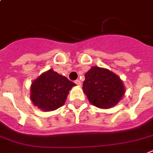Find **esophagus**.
Segmentation results:
<instances>
[{"label":"esophagus","mask_w":153,"mask_h":153,"mask_svg":"<svg viewBox=\"0 0 153 153\" xmlns=\"http://www.w3.org/2000/svg\"><path fill=\"white\" fill-rule=\"evenodd\" d=\"M74 82H75V84H77V85H78V86H80V85H81V82L79 81V79H77V80H75V81H74Z\"/></svg>","instance_id":"esophagus-1"}]
</instances>
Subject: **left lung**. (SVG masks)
I'll return each instance as SVG.
<instances>
[{
	"label": "left lung",
	"mask_w": 153,
	"mask_h": 153,
	"mask_svg": "<svg viewBox=\"0 0 153 153\" xmlns=\"http://www.w3.org/2000/svg\"><path fill=\"white\" fill-rule=\"evenodd\" d=\"M82 90L92 105L102 109L115 106L125 93L120 78L108 69L99 66H92L85 74Z\"/></svg>",
	"instance_id": "left-lung-1"
}]
</instances>
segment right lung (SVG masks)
Masks as SVG:
<instances>
[{
    "mask_svg": "<svg viewBox=\"0 0 153 153\" xmlns=\"http://www.w3.org/2000/svg\"><path fill=\"white\" fill-rule=\"evenodd\" d=\"M75 85L51 69L32 82L30 100L40 110L52 111L63 106L69 91Z\"/></svg>",
    "mask_w": 153,
    "mask_h": 153,
    "instance_id": "1",
    "label": "right lung"
}]
</instances>
